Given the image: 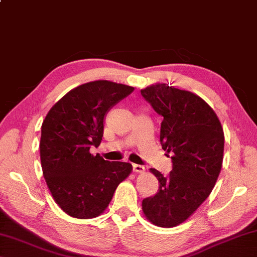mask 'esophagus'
I'll use <instances>...</instances> for the list:
<instances>
[{
  "label": "esophagus",
  "mask_w": 257,
  "mask_h": 257,
  "mask_svg": "<svg viewBox=\"0 0 257 257\" xmlns=\"http://www.w3.org/2000/svg\"><path fill=\"white\" fill-rule=\"evenodd\" d=\"M133 170L135 173L142 174V173L145 172V167L144 166H141V165H133Z\"/></svg>",
  "instance_id": "1"
}]
</instances>
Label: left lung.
Here are the masks:
<instances>
[{
  "instance_id": "1",
  "label": "left lung",
  "mask_w": 257,
  "mask_h": 257,
  "mask_svg": "<svg viewBox=\"0 0 257 257\" xmlns=\"http://www.w3.org/2000/svg\"><path fill=\"white\" fill-rule=\"evenodd\" d=\"M142 96L164 117L160 142L173 161L164 176L157 169L159 191L145 198L142 209L154 225L174 227L185 222L209 197L222 168L224 133L216 113L198 95L156 83Z\"/></svg>"
}]
</instances>
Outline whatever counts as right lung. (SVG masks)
<instances>
[{
    "mask_svg": "<svg viewBox=\"0 0 257 257\" xmlns=\"http://www.w3.org/2000/svg\"><path fill=\"white\" fill-rule=\"evenodd\" d=\"M134 91L130 85L92 81L68 91L48 112L41 127L40 157L52 198L75 218H93L107 208L117 185L133 170L128 162L92 156L99 146L104 117Z\"/></svg>",
    "mask_w": 257,
    "mask_h": 257,
    "instance_id": "right-lung-1",
    "label": "right lung"
}]
</instances>
